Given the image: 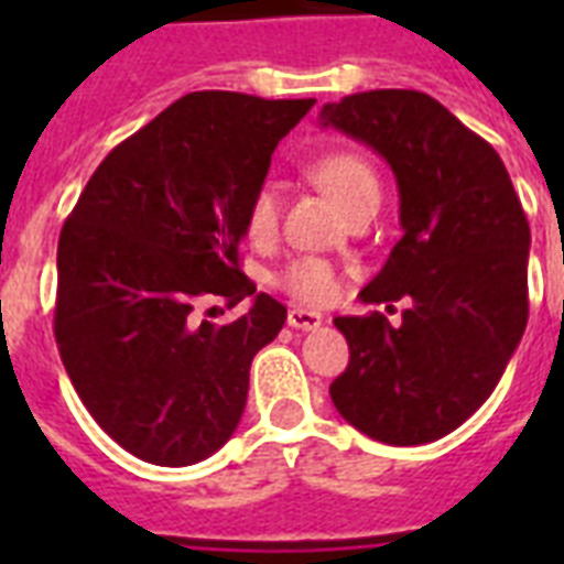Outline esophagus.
Wrapping results in <instances>:
<instances>
[{
    "label": "esophagus",
    "instance_id": "1",
    "mask_svg": "<svg viewBox=\"0 0 564 564\" xmlns=\"http://www.w3.org/2000/svg\"><path fill=\"white\" fill-rule=\"evenodd\" d=\"M286 322H290V327H295V330H316V327L325 322V316H322V313H316V310L292 307L290 316H286Z\"/></svg>",
    "mask_w": 564,
    "mask_h": 564
}]
</instances>
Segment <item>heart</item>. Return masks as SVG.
<instances>
[{
  "label": "heart",
  "mask_w": 564,
  "mask_h": 564,
  "mask_svg": "<svg viewBox=\"0 0 564 564\" xmlns=\"http://www.w3.org/2000/svg\"><path fill=\"white\" fill-rule=\"evenodd\" d=\"M310 175L334 195L345 213L354 210L360 202L377 198L380 202V181L377 172L366 158L354 152H330L318 158L310 166ZM278 221H281V193L274 184H263L251 195L246 210V234L251 242H269L278 234ZM283 292H290L292 299L304 301V304H327L336 299L339 292V278H336L334 265L318 260V257H299L281 269L274 278Z\"/></svg>",
  "instance_id": "b5f03b06"
}]
</instances>
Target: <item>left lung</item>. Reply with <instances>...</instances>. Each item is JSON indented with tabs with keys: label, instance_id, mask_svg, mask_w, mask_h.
<instances>
[{
	"label": "left lung",
	"instance_id": "left-lung-1",
	"mask_svg": "<svg viewBox=\"0 0 564 564\" xmlns=\"http://www.w3.org/2000/svg\"><path fill=\"white\" fill-rule=\"evenodd\" d=\"M318 122L392 166L401 239L360 299L412 301L398 327L383 313L334 318L351 360L330 398L369 438L427 445L480 410L524 336V207L500 154L427 93H354Z\"/></svg>",
	"mask_w": 564,
	"mask_h": 564
}]
</instances>
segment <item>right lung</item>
I'll use <instances>...</instances> for the list:
<instances>
[{"mask_svg": "<svg viewBox=\"0 0 564 564\" xmlns=\"http://www.w3.org/2000/svg\"><path fill=\"white\" fill-rule=\"evenodd\" d=\"M316 99L202 90L119 143L57 239L55 339L75 392L137 459L181 468L237 430L254 354L286 307L239 272L246 210ZM242 297L230 326L194 307Z\"/></svg>", "mask_w": 564, "mask_h": 564, "instance_id": "add662e5", "label": "right lung"}]
</instances>
